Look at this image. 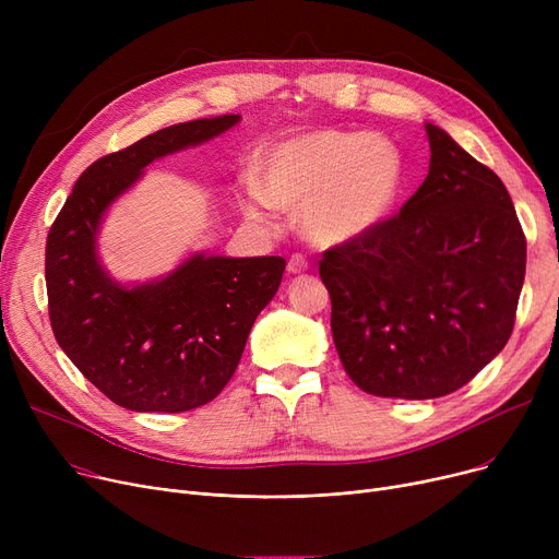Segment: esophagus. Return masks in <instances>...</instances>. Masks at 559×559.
Masks as SVG:
<instances>
[{
    "label": "esophagus",
    "instance_id": "34e87169",
    "mask_svg": "<svg viewBox=\"0 0 559 559\" xmlns=\"http://www.w3.org/2000/svg\"><path fill=\"white\" fill-rule=\"evenodd\" d=\"M310 270V262L304 255H292L287 262V272L289 274H304Z\"/></svg>",
    "mask_w": 559,
    "mask_h": 559
}]
</instances>
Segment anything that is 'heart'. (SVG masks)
Listing matches in <instances>:
<instances>
[{
  "instance_id": "1",
  "label": "heart",
  "mask_w": 559,
  "mask_h": 559,
  "mask_svg": "<svg viewBox=\"0 0 559 559\" xmlns=\"http://www.w3.org/2000/svg\"><path fill=\"white\" fill-rule=\"evenodd\" d=\"M405 183V156L380 133L310 129L272 144L260 181L247 179L242 213L272 226L283 209H299V226L319 247H342L383 226Z\"/></svg>"
}]
</instances>
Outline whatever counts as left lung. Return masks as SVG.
<instances>
[{
    "instance_id": "1",
    "label": "left lung",
    "mask_w": 559,
    "mask_h": 559,
    "mask_svg": "<svg viewBox=\"0 0 559 559\" xmlns=\"http://www.w3.org/2000/svg\"><path fill=\"white\" fill-rule=\"evenodd\" d=\"M426 181L367 238L324 253L319 276L340 360L373 396L439 399L508 344L525 235L508 188L426 122Z\"/></svg>"
}]
</instances>
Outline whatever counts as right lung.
Wrapping results in <instances>:
<instances>
[{
  "label": "right lung",
  "instance_id": "1",
  "mask_svg": "<svg viewBox=\"0 0 559 559\" xmlns=\"http://www.w3.org/2000/svg\"><path fill=\"white\" fill-rule=\"evenodd\" d=\"M242 120L203 117L160 129L87 167L58 213L45 251L58 346L112 403L133 413H186L213 401L238 369L251 326L278 292L285 260L188 253L144 283L117 281L99 233L152 163L211 142Z\"/></svg>",
  "mask_w": 559,
  "mask_h": 559
}]
</instances>
